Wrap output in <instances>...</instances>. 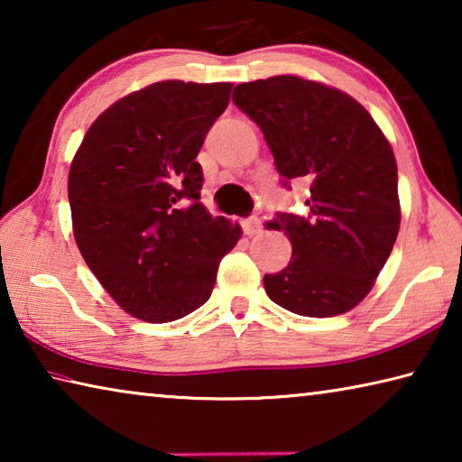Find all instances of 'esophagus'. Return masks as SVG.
<instances>
[{
  "label": "esophagus",
  "mask_w": 462,
  "mask_h": 462,
  "mask_svg": "<svg viewBox=\"0 0 462 462\" xmlns=\"http://www.w3.org/2000/svg\"><path fill=\"white\" fill-rule=\"evenodd\" d=\"M261 228H263V224L256 216H250V217H245V220H242V230H245V234H248V236H254V234H259Z\"/></svg>",
  "instance_id": "obj_1"
}]
</instances>
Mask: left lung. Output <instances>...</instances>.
Listing matches in <instances>:
<instances>
[{
    "mask_svg": "<svg viewBox=\"0 0 462 462\" xmlns=\"http://www.w3.org/2000/svg\"><path fill=\"white\" fill-rule=\"evenodd\" d=\"M232 101L261 128L283 185L310 181L308 214H277L271 222L293 253L283 271L264 275V291L297 316L353 310L400 232L397 162L387 138L356 99L295 75L240 83Z\"/></svg>",
    "mask_w": 462,
    "mask_h": 462,
    "instance_id": "obj_1",
    "label": "left lung"
}]
</instances>
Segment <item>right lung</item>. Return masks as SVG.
<instances>
[{
	"label": "right lung",
	"mask_w": 462,
	"mask_h": 462,
	"mask_svg": "<svg viewBox=\"0 0 462 462\" xmlns=\"http://www.w3.org/2000/svg\"><path fill=\"white\" fill-rule=\"evenodd\" d=\"M232 83L161 81L109 106L69 171L73 234L130 316L173 322L209 300L242 228L199 203L195 161Z\"/></svg>",
	"instance_id": "add662e5"
}]
</instances>
